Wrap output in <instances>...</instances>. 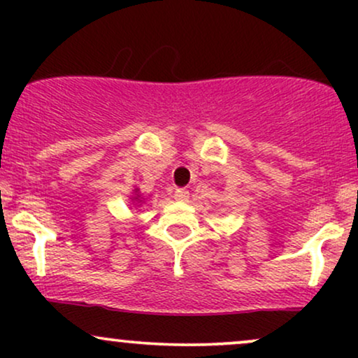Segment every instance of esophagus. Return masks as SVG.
Here are the masks:
<instances>
[{
    "label": "esophagus",
    "mask_w": 358,
    "mask_h": 358,
    "mask_svg": "<svg viewBox=\"0 0 358 358\" xmlns=\"http://www.w3.org/2000/svg\"><path fill=\"white\" fill-rule=\"evenodd\" d=\"M188 196H190V193H188L185 188H178V190L175 192V200L176 202H188Z\"/></svg>",
    "instance_id": "obj_1"
}]
</instances>
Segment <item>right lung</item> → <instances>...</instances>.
<instances>
[{
	"label": "right lung",
	"instance_id": "1",
	"mask_svg": "<svg viewBox=\"0 0 358 358\" xmlns=\"http://www.w3.org/2000/svg\"><path fill=\"white\" fill-rule=\"evenodd\" d=\"M131 203L134 205V207H141L143 203H145V199H143L141 192H139V188H134L133 192H131V196H129Z\"/></svg>",
	"mask_w": 358,
	"mask_h": 358
}]
</instances>
